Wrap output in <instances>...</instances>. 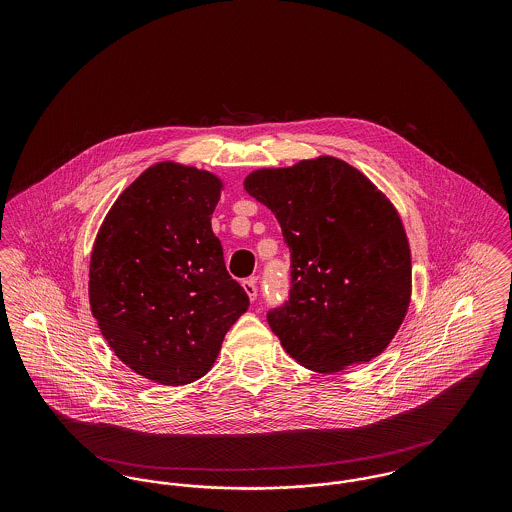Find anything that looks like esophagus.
<instances>
[{
	"label": "esophagus",
	"mask_w": 512,
	"mask_h": 512,
	"mask_svg": "<svg viewBox=\"0 0 512 512\" xmlns=\"http://www.w3.org/2000/svg\"><path fill=\"white\" fill-rule=\"evenodd\" d=\"M242 286H244L245 293L249 295V299L255 301L257 299V280L255 278H245Z\"/></svg>",
	"instance_id": "obj_1"
}]
</instances>
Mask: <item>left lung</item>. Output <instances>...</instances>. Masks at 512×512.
<instances>
[{
    "label": "left lung",
    "mask_w": 512,
    "mask_h": 512,
    "mask_svg": "<svg viewBox=\"0 0 512 512\" xmlns=\"http://www.w3.org/2000/svg\"><path fill=\"white\" fill-rule=\"evenodd\" d=\"M244 186L290 249L288 299L267 313L284 349L317 372L378 357L411 299V251L390 201L334 157L251 172Z\"/></svg>",
    "instance_id": "1"
}]
</instances>
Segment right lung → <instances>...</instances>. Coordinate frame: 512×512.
<instances>
[{"instance_id": "1", "label": "right lung", "mask_w": 512, "mask_h": 512, "mask_svg": "<svg viewBox=\"0 0 512 512\" xmlns=\"http://www.w3.org/2000/svg\"><path fill=\"white\" fill-rule=\"evenodd\" d=\"M220 188L211 172L153 165L119 195L92 251L90 305L103 338L165 386L207 374L249 307L211 228Z\"/></svg>"}]
</instances>
